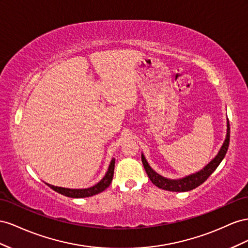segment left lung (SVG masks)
I'll return each instance as SVG.
<instances>
[{"label":"left lung","instance_id":"left-lung-1","mask_svg":"<svg viewBox=\"0 0 248 248\" xmlns=\"http://www.w3.org/2000/svg\"><path fill=\"white\" fill-rule=\"evenodd\" d=\"M229 144H230V122L228 119V133H226V138L218 155L206 167L202 169L201 171L196 172L194 174H191L189 176H186V178L181 179V180H168L163 178V176H161L157 172H155L150 167V165L147 164L143 155H141V161H142V164L144 166V169L148 175V178H150L152 183L155 184L158 188L168 190V191H173V192H185V191H190L192 189H195L196 187L201 186L203 182H206L208 180L209 176L215 171V169L218 167L219 164H220V162L224 158L226 152H228Z\"/></svg>","mask_w":248,"mask_h":248}]
</instances>
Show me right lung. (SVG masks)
<instances>
[{
	"label": "right lung",
	"instance_id": "add662e5",
	"mask_svg": "<svg viewBox=\"0 0 248 248\" xmlns=\"http://www.w3.org/2000/svg\"><path fill=\"white\" fill-rule=\"evenodd\" d=\"M114 164H115V159H112L108 168V171L103 178V180L100 183H97L93 187H90L87 189H67V188L56 187L53 185H49V184H46V185L49 188L55 190L56 192H58L62 195H65L67 197H73V199H82V197L93 196V195L101 193L102 191H104L106 188L109 187L113 179V173H114Z\"/></svg>",
	"mask_w": 248,
	"mask_h": 248
}]
</instances>
